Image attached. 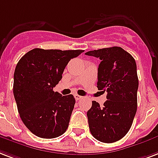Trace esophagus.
<instances>
[{
    "label": "esophagus",
    "instance_id": "34e87169",
    "mask_svg": "<svg viewBox=\"0 0 158 158\" xmlns=\"http://www.w3.org/2000/svg\"><path fill=\"white\" fill-rule=\"evenodd\" d=\"M74 98H75V99H76V100H79V99H81L82 97L79 94H74Z\"/></svg>",
    "mask_w": 158,
    "mask_h": 158
}]
</instances>
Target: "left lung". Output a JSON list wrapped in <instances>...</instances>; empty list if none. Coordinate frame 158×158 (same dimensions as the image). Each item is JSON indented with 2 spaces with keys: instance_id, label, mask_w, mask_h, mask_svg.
Segmentation results:
<instances>
[{
  "instance_id": "obj_1",
  "label": "left lung",
  "mask_w": 158,
  "mask_h": 158,
  "mask_svg": "<svg viewBox=\"0 0 158 158\" xmlns=\"http://www.w3.org/2000/svg\"><path fill=\"white\" fill-rule=\"evenodd\" d=\"M99 58L97 87L106 93L103 106L93 101L87 112L90 132L97 140L111 143L123 138L132 124L138 107V78L135 60L121 47L91 50Z\"/></svg>"
}]
</instances>
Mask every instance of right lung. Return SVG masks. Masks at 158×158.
Instances as JSON below:
<instances>
[{
    "mask_svg": "<svg viewBox=\"0 0 158 158\" xmlns=\"http://www.w3.org/2000/svg\"><path fill=\"white\" fill-rule=\"evenodd\" d=\"M84 50L35 48L21 57L14 73L13 94L26 127L42 138H55L68 128L75 98L53 89L62 79L71 59Z\"/></svg>",
    "mask_w": 158,
    "mask_h": 158,
    "instance_id": "add662e5",
    "label": "right lung"
}]
</instances>
